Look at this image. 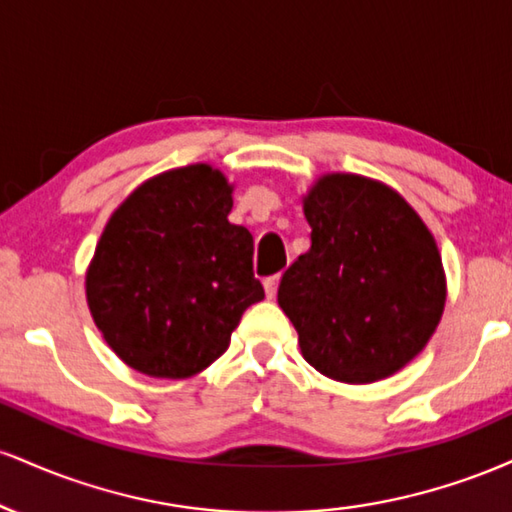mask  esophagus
<instances>
[{"label": "esophagus", "mask_w": 512, "mask_h": 512, "mask_svg": "<svg viewBox=\"0 0 512 512\" xmlns=\"http://www.w3.org/2000/svg\"><path fill=\"white\" fill-rule=\"evenodd\" d=\"M279 281H281V274L267 276V279H264V293H267V298H274L276 296V289H279Z\"/></svg>", "instance_id": "esophagus-1"}]
</instances>
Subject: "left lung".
I'll use <instances>...</instances> for the list:
<instances>
[{"instance_id":"obj_1","label":"left lung","mask_w":512,"mask_h":512,"mask_svg":"<svg viewBox=\"0 0 512 512\" xmlns=\"http://www.w3.org/2000/svg\"><path fill=\"white\" fill-rule=\"evenodd\" d=\"M303 211L310 250L279 284L303 358L351 385L397 373L443 315L445 274L431 231L395 190L361 175H325Z\"/></svg>"}]
</instances>
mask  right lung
<instances>
[{"mask_svg": "<svg viewBox=\"0 0 512 512\" xmlns=\"http://www.w3.org/2000/svg\"><path fill=\"white\" fill-rule=\"evenodd\" d=\"M231 185L207 163L146 180L110 216L86 274L105 342L154 378H190L231 344L264 289L252 236L228 221Z\"/></svg>", "mask_w": 512, "mask_h": 512, "instance_id": "1", "label": "right lung"}]
</instances>
